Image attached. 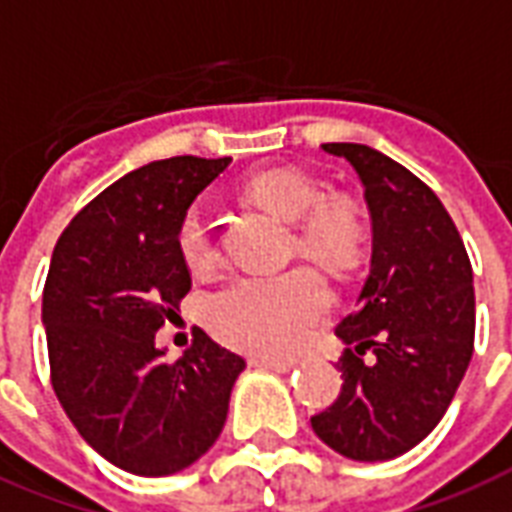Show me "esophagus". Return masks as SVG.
<instances>
[{
    "label": "esophagus",
    "instance_id": "34e87169",
    "mask_svg": "<svg viewBox=\"0 0 512 512\" xmlns=\"http://www.w3.org/2000/svg\"><path fill=\"white\" fill-rule=\"evenodd\" d=\"M253 366L267 368V371H275V374H288L296 363L293 360H272V358H256L253 360Z\"/></svg>",
    "mask_w": 512,
    "mask_h": 512
}]
</instances>
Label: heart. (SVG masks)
<instances>
[{
    "label": "heart",
    "instance_id": "obj_1",
    "mask_svg": "<svg viewBox=\"0 0 512 512\" xmlns=\"http://www.w3.org/2000/svg\"><path fill=\"white\" fill-rule=\"evenodd\" d=\"M245 197L280 219L296 221V245L304 256L347 267L358 256L363 224L350 200H326L307 178L269 170L245 181ZM176 248L194 275L219 261V237L200 205L186 208L176 227ZM331 296L312 269L280 275H235L208 296V326L221 342L259 358H283L299 350L323 315Z\"/></svg>",
    "mask_w": 512,
    "mask_h": 512
}]
</instances>
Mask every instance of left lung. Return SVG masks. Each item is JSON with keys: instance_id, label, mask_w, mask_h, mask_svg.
<instances>
[{"instance_id": "8db88e82", "label": "left lung", "mask_w": 512, "mask_h": 512, "mask_svg": "<svg viewBox=\"0 0 512 512\" xmlns=\"http://www.w3.org/2000/svg\"><path fill=\"white\" fill-rule=\"evenodd\" d=\"M350 162L371 213V272L336 326L342 392L312 417L320 441L358 462L395 459L441 422L473 358V267L438 194L387 154L323 144Z\"/></svg>"}]
</instances>
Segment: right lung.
I'll return each instance as SVG.
<instances>
[{
    "label": "right lung",
    "instance_id": "right-lung-1",
    "mask_svg": "<svg viewBox=\"0 0 512 512\" xmlns=\"http://www.w3.org/2000/svg\"><path fill=\"white\" fill-rule=\"evenodd\" d=\"M229 162L186 154L130 170L71 219L50 259L53 390L79 435L133 475H173L211 449L245 368L202 328L176 363L154 344L192 288L178 221Z\"/></svg>",
    "mask_w": 512,
    "mask_h": 512
}]
</instances>
